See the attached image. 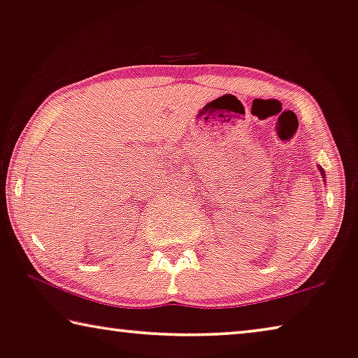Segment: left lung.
I'll return each instance as SVG.
<instances>
[{
  "instance_id": "1",
  "label": "left lung",
  "mask_w": 358,
  "mask_h": 358,
  "mask_svg": "<svg viewBox=\"0 0 358 358\" xmlns=\"http://www.w3.org/2000/svg\"><path fill=\"white\" fill-rule=\"evenodd\" d=\"M320 172H322V175H324V173H323V169H320Z\"/></svg>"
}]
</instances>
